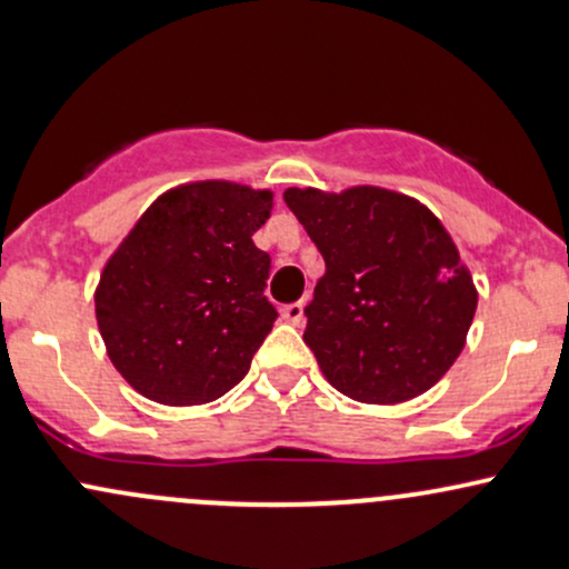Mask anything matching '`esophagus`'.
Returning a JSON list of instances; mask_svg holds the SVG:
<instances>
[{
  "label": "esophagus",
  "instance_id": "1",
  "mask_svg": "<svg viewBox=\"0 0 569 569\" xmlns=\"http://www.w3.org/2000/svg\"><path fill=\"white\" fill-rule=\"evenodd\" d=\"M303 303L298 301V303H287V307L282 309V320L284 322H290V326H301L303 322Z\"/></svg>",
  "mask_w": 569,
  "mask_h": 569
}]
</instances>
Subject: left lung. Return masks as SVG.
I'll return each mask as SVG.
<instances>
[{
  "instance_id": "left-lung-1",
  "label": "left lung",
  "mask_w": 569,
  "mask_h": 569,
  "mask_svg": "<svg viewBox=\"0 0 569 569\" xmlns=\"http://www.w3.org/2000/svg\"><path fill=\"white\" fill-rule=\"evenodd\" d=\"M326 260L303 341L339 393L401 405L445 377L467 345L478 287L445 224L385 187L284 189Z\"/></svg>"
}]
</instances>
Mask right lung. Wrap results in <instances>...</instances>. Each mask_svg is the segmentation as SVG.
<instances>
[{"label":"right lung","instance_id":"add662e5","mask_svg":"<svg viewBox=\"0 0 569 569\" xmlns=\"http://www.w3.org/2000/svg\"><path fill=\"white\" fill-rule=\"evenodd\" d=\"M271 209V189L189 181L162 192L113 249L94 290L97 328L140 396L194 407L243 380L277 320L271 258L252 241Z\"/></svg>","mask_w":569,"mask_h":569}]
</instances>
